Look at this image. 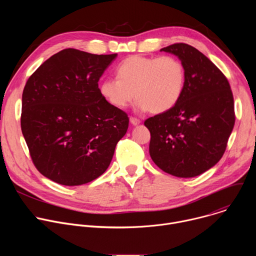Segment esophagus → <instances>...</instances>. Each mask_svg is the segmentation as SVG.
<instances>
[{
    "label": "esophagus",
    "mask_w": 256,
    "mask_h": 256,
    "mask_svg": "<svg viewBox=\"0 0 256 256\" xmlns=\"http://www.w3.org/2000/svg\"><path fill=\"white\" fill-rule=\"evenodd\" d=\"M130 124H132V126H138V124H140V120L138 118H130Z\"/></svg>",
    "instance_id": "1"
}]
</instances>
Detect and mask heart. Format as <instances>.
Returning a JSON list of instances; mask_svg holds the SVG:
<instances>
[{"label":"heart","instance_id":"heart-1","mask_svg":"<svg viewBox=\"0 0 256 256\" xmlns=\"http://www.w3.org/2000/svg\"><path fill=\"white\" fill-rule=\"evenodd\" d=\"M116 75L100 83L99 92L118 109L128 106L136 94L138 110L166 112L178 103L186 85L184 66L171 56H130L118 64Z\"/></svg>","mask_w":256,"mask_h":256}]
</instances>
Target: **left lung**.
<instances>
[{"label":"left lung","mask_w":256,"mask_h":256,"mask_svg":"<svg viewBox=\"0 0 256 256\" xmlns=\"http://www.w3.org/2000/svg\"><path fill=\"white\" fill-rule=\"evenodd\" d=\"M161 52L180 60L186 85L173 108L144 122L151 132L150 156L168 174L194 177L225 153L235 124L233 94L223 72L194 46L175 44Z\"/></svg>","instance_id":"1"}]
</instances>
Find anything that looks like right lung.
<instances>
[{"label":"right lung","instance_id":"1","mask_svg":"<svg viewBox=\"0 0 256 256\" xmlns=\"http://www.w3.org/2000/svg\"><path fill=\"white\" fill-rule=\"evenodd\" d=\"M116 56L66 48L46 60L24 87L23 136L35 167L58 184L82 186L102 175L128 130V114L98 88Z\"/></svg>","mask_w":256,"mask_h":256}]
</instances>
